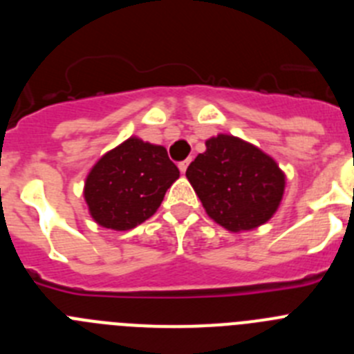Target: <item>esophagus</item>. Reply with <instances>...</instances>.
<instances>
[{
	"mask_svg": "<svg viewBox=\"0 0 354 354\" xmlns=\"http://www.w3.org/2000/svg\"><path fill=\"white\" fill-rule=\"evenodd\" d=\"M189 162H192V159H186V161H180V162H179V170H180V174H186L187 167H189Z\"/></svg>",
	"mask_w": 354,
	"mask_h": 354,
	"instance_id": "34e87169",
	"label": "esophagus"
}]
</instances>
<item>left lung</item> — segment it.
I'll return each mask as SVG.
<instances>
[{"mask_svg":"<svg viewBox=\"0 0 354 354\" xmlns=\"http://www.w3.org/2000/svg\"><path fill=\"white\" fill-rule=\"evenodd\" d=\"M187 167L186 177L211 220L230 232L252 230L271 220L282 202L286 175L259 147L218 134Z\"/></svg>","mask_w":354,"mask_h":354,"instance_id":"1","label":"left lung"}]
</instances>
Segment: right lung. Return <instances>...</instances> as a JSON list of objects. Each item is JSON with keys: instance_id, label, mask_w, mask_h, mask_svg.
I'll use <instances>...</instances> for the list:
<instances>
[{"instance_id": "obj_1", "label": "right lung", "mask_w": 354, "mask_h": 354, "mask_svg": "<svg viewBox=\"0 0 354 354\" xmlns=\"http://www.w3.org/2000/svg\"><path fill=\"white\" fill-rule=\"evenodd\" d=\"M179 179L161 145L131 136L106 152L84 180V200L95 223L129 230L158 211L168 187Z\"/></svg>"}]
</instances>
